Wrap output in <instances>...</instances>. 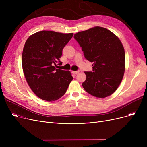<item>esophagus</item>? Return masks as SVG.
<instances>
[{
  "mask_svg": "<svg viewBox=\"0 0 147 147\" xmlns=\"http://www.w3.org/2000/svg\"><path fill=\"white\" fill-rule=\"evenodd\" d=\"M72 73H73L74 74H77L79 73V71H73Z\"/></svg>",
  "mask_w": 147,
  "mask_h": 147,
  "instance_id": "34e87169",
  "label": "esophagus"
}]
</instances>
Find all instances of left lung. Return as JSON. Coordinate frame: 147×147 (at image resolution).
Returning <instances> with one entry per match:
<instances>
[{
	"label": "left lung",
	"instance_id": "1",
	"mask_svg": "<svg viewBox=\"0 0 147 147\" xmlns=\"http://www.w3.org/2000/svg\"><path fill=\"white\" fill-rule=\"evenodd\" d=\"M85 58L94 63L93 71H85L82 86L88 94L105 98L117 90L125 71V52L119 38L111 31L94 27L74 34Z\"/></svg>",
	"mask_w": 147,
	"mask_h": 147
}]
</instances>
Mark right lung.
<instances>
[{
  "label": "right lung",
  "instance_id": "obj_1",
  "mask_svg": "<svg viewBox=\"0 0 147 147\" xmlns=\"http://www.w3.org/2000/svg\"><path fill=\"white\" fill-rule=\"evenodd\" d=\"M73 33L41 31L31 35L24 45L22 66L28 86L39 98L48 102L63 96L73 78L69 71L56 68L61 64L64 46Z\"/></svg>",
  "mask_w": 147,
  "mask_h": 147
}]
</instances>
